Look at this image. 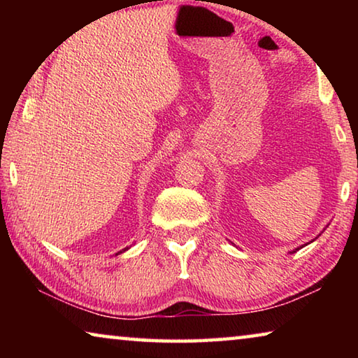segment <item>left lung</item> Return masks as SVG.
<instances>
[{
    "label": "left lung",
    "mask_w": 358,
    "mask_h": 358,
    "mask_svg": "<svg viewBox=\"0 0 358 358\" xmlns=\"http://www.w3.org/2000/svg\"><path fill=\"white\" fill-rule=\"evenodd\" d=\"M294 252H295V251H294Z\"/></svg>",
    "instance_id": "8db88e82"
}]
</instances>
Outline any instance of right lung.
Returning <instances> with one entry per match:
<instances>
[{"instance_id": "add662e5", "label": "right lung", "mask_w": 358, "mask_h": 358, "mask_svg": "<svg viewBox=\"0 0 358 358\" xmlns=\"http://www.w3.org/2000/svg\"><path fill=\"white\" fill-rule=\"evenodd\" d=\"M123 251H126V250H123ZM120 252H121V251H120Z\"/></svg>"}]
</instances>
